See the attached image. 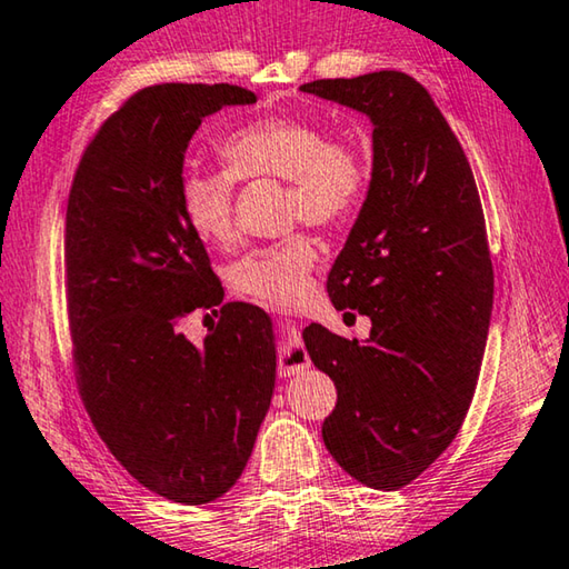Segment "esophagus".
<instances>
[{
    "instance_id": "esophagus-1",
    "label": "esophagus",
    "mask_w": 569,
    "mask_h": 569,
    "mask_svg": "<svg viewBox=\"0 0 569 569\" xmlns=\"http://www.w3.org/2000/svg\"><path fill=\"white\" fill-rule=\"evenodd\" d=\"M283 331V349H281V359H278V373L281 377H293V373L306 371L311 366V359L301 343V326L296 321H283L281 323Z\"/></svg>"
}]
</instances>
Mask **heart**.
<instances>
[{
  "instance_id": "b5f03b06",
  "label": "heart",
  "mask_w": 569,
  "mask_h": 569,
  "mask_svg": "<svg viewBox=\"0 0 569 569\" xmlns=\"http://www.w3.org/2000/svg\"><path fill=\"white\" fill-rule=\"evenodd\" d=\"M228 170H186L180 208L198 238L228 246L236 238V178L288 180L286 210L291 220L333 228L361 206L369 170L359 146L329 138L321 122L278 114L236 130L223 142ZM316 261L311 236L293 233L271 246L248 250L230 268L238 293L271 306H296L308 293Z\"/></svg>"
}]
</instances>
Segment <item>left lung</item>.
<instances>
[{
  "label": "left lung",
  "instance_id": "1",
  "mask_svg": "<svg viewBox=\"0 0 569 569\" xmlns=\"http://www.w3.org/2000/svg\"><path fill=\"white\" fill-rule=\"evenodd\" d=\"M371 120L373 166L359 218L329 273L333 306L371 319L366 341L303 331L339 391L323 445L371 489L417 479L465 421L495 301L485 213L469 160L431 94L381 70L301 84Z\"/></svg>",
  "mask_w": 569,
  "mask_h": 569
}]
</instances>
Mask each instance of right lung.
Returning a JSON list of instances; mask_svg holds the SVG:
<instances>
[{
  "label": "right lung",
  "mask_w": 569,
  "mask_h": 569,
  "mask_svg": "<svg viewBox=\"0 0 569 569\" xmlns=\"http://www.w3.org/2000/svg\"><path fill=\"white\" fill-rule=\"evenodd\" d=\"M253 102L238 84L134 92L84 150L67 203V311L82 403L114 459L180 505L213 502L236 485L276 389L271 319L258 306L223 303L180 208L200 122ZM216 305L221 321L196 347L179 326Z\"/></svg>",
  "instance_id": "obj_1"
}]
</instances>
